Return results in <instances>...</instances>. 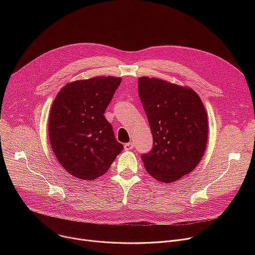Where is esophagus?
<instances>
[{"mask_svg":"<svg viewBox=\"0 0 255 255\" xmlns=\"http://www.w3.org/2000/svg\"><path fill=\"white\" fill-rule=\"evenodd\" d=\"M133 147H134V144H133L132 142L126 143V144L124 145V149H125V150H131V149H133Z\"/></svg>","mask_w":255,"mask_h":255,"instance_id":"1","label":"esophagus"}]
</instances>
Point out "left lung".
Returning <instances> with one entry per match:
<instances>
[{"label":"left lung","mask_w":255,"mask_h":255,"mask_svg":"<svg viewBox=\"0 0 255 255\" xmlns=\"http://www.w3.org/2000/svg\"><path fill=\"white\" fill-rule=\"evenodd\" d=\"M138 94L153 138L151 150L141 155L145 169L166 184L192 172L208 139L207 113L197 93L143 77Z\"/></svg>","instance_id":"left-lung-1"}]
</instances>
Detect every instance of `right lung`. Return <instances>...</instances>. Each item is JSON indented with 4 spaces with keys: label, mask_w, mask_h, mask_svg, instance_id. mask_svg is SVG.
<instances>
[{
    "label": "right lung",
    "mask_w": 255,
    "mask_h": 255,
    "mask_svg": "<svg viewBox=\"0 0 255 255\" xmlns=\"http://www.w3.org/2000/svg\"><path fill=\"white\" fill-rule=\"evenodd\" d=\"M121 82L96 77L67 84L57 94L49 115V139L57 160L71 175L95 179L122 151L104 115Z\"/></svg>",
    "instance_id": "add662e5"
}]
</instances>
